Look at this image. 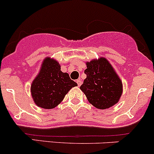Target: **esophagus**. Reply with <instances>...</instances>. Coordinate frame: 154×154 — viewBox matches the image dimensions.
I'll list each match as a JSON object with an SVG mask.
<instances>
[{"instance_id":"obj_1","label":"esophagus","mask_w":154,"mask_h":154,"mask_svg":"<svg viewBox=\"0 0 154 154\" xmlns=\"http://www.w3.org/2000/svg\"><path fill=\"white\" fill-rule=\"evenodd\" d=\"M77 85H78V86H81V84H82L81 80H80V79H78V80H77Z\"/></svg>"}]
</instances>
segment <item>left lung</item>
Wrapping results in <instances>:
<instances>
[{
    "instance_id": "8db88e82",
    "label": "left lung",
    "mask_w": 154,
    "mask_h": 154,
    "mask_svg": "<svg viewBox=\"0 0 154 154\" xmlns=\"http://www.w3.org/2000/svg\"><path fill=\"white\" fill-rule=\"evenodd\" d=\"M86 78L80 86L88 102L105 109L119 102L123 91L122 82L106 58L100 57L86 63Z\"/></svg>"
}]
</instances>
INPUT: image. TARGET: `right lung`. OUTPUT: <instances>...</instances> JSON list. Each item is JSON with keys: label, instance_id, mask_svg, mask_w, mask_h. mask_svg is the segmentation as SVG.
<instances>
[{"label": "right lung", "instance_id": "obj_1", "mask_svg": "<svg viewBox=\"0 0 154 154\" xmlns=\"http://www.w3.org/2000/svg\"><path fill=\"white\" fill-rule=\"evenodd\" d=\"M77 86L68 73L61 71L57 60L46 57L31 85V95L37 106L49 109L58 106L68 91Z\"/></svg>", "mask_w": 154, "mask_h": 154}]
</instances>
